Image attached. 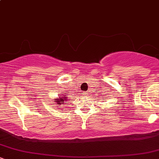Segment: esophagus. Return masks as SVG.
<instances>
[{"label": "esophagus", "instance_id": "34e87169", "mask_svg": "<svg viewBox=\"0 0 159 159\" xmlns=\"http://www.w3.org/2000/svg\"><path fill=\"white\" fill-rule=\"evenodd\" d=\"M87 94H89V93L87 92V91H86V92H83L84 96H87Z\"/></svg>", "mask_w": 159, "mask_h": 159}]
</instances>
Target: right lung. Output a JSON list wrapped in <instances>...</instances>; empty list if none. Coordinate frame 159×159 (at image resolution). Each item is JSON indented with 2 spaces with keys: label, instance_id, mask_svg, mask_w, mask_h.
Instances as JSON below:
<instances>
[{
  "label": "right lung",
  "instance_id": "obj_1",
  "mask_svg": "<svg viewBox=\"0 0 159 159\" xmlns=\"http://www.w3.org/2000/svg\"><path fill=\"white\" fill-rule=\"evenodd\" d=\"M67 101V96H59V98H57L56 101H54L55 102H57L56 104L57 105H61V104H64V103H67L66 102Z\"/></svg>",
  "mask_w": 159,
  "mask_h": 159
}]
</instances>
